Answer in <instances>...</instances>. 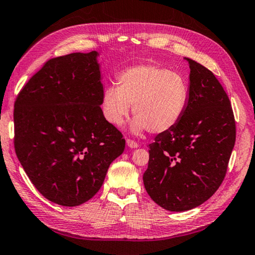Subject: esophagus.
<instances>
[{
  "mask_svg": "<svg viewBox=\"0 0 255 255\" xmlns=\"http://www.w3.org/2000/svg\"><path fill=\"white\" fill-rule=\"evenodd\" d=\"M127 145L128 147H131V148H136L138 146V144L135 141H132V140H129V138H128V140H127Z\"/></svg>",
  "mask_w": 255,
  "mask_h": 255,
  "instance_id": "1",
  "label": "esophagus"
}]
</instances>
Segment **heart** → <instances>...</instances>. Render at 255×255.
<instances>
[{"label":"heart","mask_w":255,"mask_h":255,"mask_svg":"<svg viewBox=\"0 0 255 255\" xmlns=\"http://www.w3.org/2000/svg\"><path fill=\"white\" fill-rule=\"evenodd\" d=\"M117 85L103 91L101 111L109 124L120 128L131 113L133 133L148 128L154 134L171 131L184 117L189 85L176 72L154 64L128 66L117 76Z\"/></svg>","instance_id":"heart-1"}]
</instances>
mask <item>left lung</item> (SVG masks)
<instances>
[{
    "label": "left lung",
    "mask_w": 255,
    "mask_h": 255,
    "mask_svg": "<svg viewBox=\"0 0 255 255\" xmlns=\"http://www.w3.org/2000/svg\"><path fill=\"white\" fill-rule=\"evenodd\" d=\"M189 103L171 131L148 144L143 183L161 208L184 212L204 203L222 183L235 143L229 97L215 75L191 59Z\"/></svg>",
    "instance_id": "1"
}]
</instances>
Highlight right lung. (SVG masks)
Listing matches in <instances>:
<instances>
[{"label": "right lung", "instance_id": "1", "mask_svg": "<svg viewBox=\"0 0 255 255\" xmlns=\"http://www.w3.org/2000/svg\"><path fill=\"white\" fill-rule=\"evenodd\" d=\"M99 52L47 61L14 104V147L28 179L45 199L78 206L98 193L126 147L101 111Z\"/></svg>", "mask_w": 255, "mask_h": 255}]
</instances>
